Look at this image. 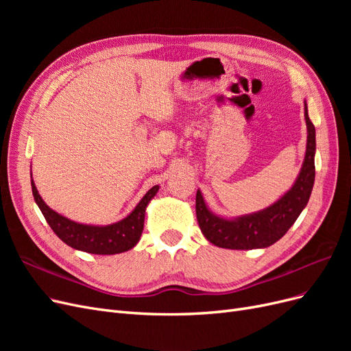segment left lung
Wrapping results in <instances>:
<instances>
[{"label": "left lung", "instance_id": "1", "mask_svg": "<svg viewBox=\"0 0 351 351\" xmlns=\"http://www.w3.org/2000/svg\"><path fill=\"white\" fill-rule=\"evenodd\" d=\"M304 121L307 141L300 173L290 190L268 208L234 218L221 217L209 209L204 195L197 189L196 217L202 234L208 241L218 247L232 250L265 249L278 241L290 230L309 202L315 183L316 132L307 114L306 101Z\"/></svg>", "mask_w": 351, "mask_h": 351}]
</instances>
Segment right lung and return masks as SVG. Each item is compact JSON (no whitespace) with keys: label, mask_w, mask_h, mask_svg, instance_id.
Masks as SVG:
<instances>
[{"label":"right lung","mask_w":351,"mask_h":351,"mask_svg":"<svg viewBox=\"0 0 351 351\" xmlns=\"http://www.w3.org/2000/svg\"><path fill=\"white\" fill-rule=\"evenodd\" d=\"M158 190V184L147 190L139 204L123 219L108 226H92L69 219L51 209L40 197L32 178V193L52 231L70 247L92 254H117L133 249L142 236L146 208Z\"/></svg>","instance_id":"obj_1"}]
</instances>
